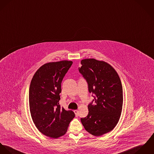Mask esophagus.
<instances>
[{
	"label": "esophagus",
	"instance_id": "34e87169",
	"mask_svg": "<svg viewBox=\"0 0 154 154\" xmlns=\"http://www.w3.org/2000/svg\"><path fill=\"white\" fill-rule=\"evenodd\" d=\"M74 113L75 114L76 116H77L78 115H79V110H75L74 111Z\"/></svg>",
	"mask_w": 154,
	"mask_h": 154
}]
</instances>
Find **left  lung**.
<instances>
[{"label":"left lung","instance_id":"left-lung-1","mask_svg":"<svg viewBox=\"0 0 154 154\" xmlns=\"http://www.w3.org/2000/svg\"><path fill=\"white\" fill-rule=\"evenodd\" d=\"M79 71L94 97L88 105V115L81 118L85 130L99 137L111 131L120 119L123 89L119 77L110 64L94 58L82 60Z\"/></svg>","mask_w":154,"mask_h":154}]
</instances>
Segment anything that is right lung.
Masks as SVG:
<instances>
[{"mask_svg": "<svg viewBox=\"0 0 154 154\" xmlns=\"http://www.w3.org/2000/svg\"><path fill=\"white\" fill-rule=\"evenodd\" d=\"M72 62L61 61L45 64L31 80L29 91L31 115L37 129L52 138L64 135L75 117L59 104L61 83Z\"/></svg>", "mask_w": 154, "mask_h": 154, "instance_id": "obj_1", "label": "right lung"}]
</instances>
